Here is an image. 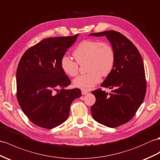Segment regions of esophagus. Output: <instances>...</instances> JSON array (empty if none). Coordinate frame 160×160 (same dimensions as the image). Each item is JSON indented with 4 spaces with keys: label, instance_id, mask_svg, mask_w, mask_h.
<instances>
[{
    "label": "esophagus",
    "instance_id": "esophagus-1",
    "mask_svg": "<svg viewBox=\"0 0 160 160\" xmlns=\"http://www.w3.org/2000/svg\"><path fill=\"white\" fill-rule=\"evenodd\" d=\"M88 93V92L86 91V90H83V89H82V90H81V93H82V95L87 94Z\"/></svg>",
    "mask_w": 160,
    "mask_h": 160
}]
</instances>
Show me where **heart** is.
<instances>
[{
  "label": "heart",
  "instance_id": "b5f03b06",
  "mask_svg": "<svg viewBox=\"0 0 160 160\" xmlns=\"http://www.w3.org/2000/svg\"><path fill=\"white\" fill-rule=\"evenodd\" d=\"M77 61L64 56L61 59V67L67 75L76 76L79 72V64L86 62L88 72L80 75L73 81L76 88L89 90L100 82L102 75H109L113 68L115 53L112 47L107 42L97 40H84L77 45L73 52Z\"/></svg>",
  "mask_w": 160,
  "mask_h": 160
}]
</instances>
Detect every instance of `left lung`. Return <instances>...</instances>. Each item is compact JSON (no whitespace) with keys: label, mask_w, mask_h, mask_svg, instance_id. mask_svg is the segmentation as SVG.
<instances>
[{"label":"left lung","mask_w":160,"mask_h":160,"mask_svg":"<svg viewBox=\"0 0 160 160\" xmlns=\"http://www.w3.org/2000/svg\"><path fill=\"white\" fill-rule=\"evenodd\" d=\"M89 35L106 36L115 53L113 68L101 84V87L112 89V93L108 94L100 88L92 92L96 97L92 115L105 126L118 127L132 119L145 98L147 83L142 57L136 46L117 31Z\"/></svg>","instance_id":"left-lung-1"}]
</instances>
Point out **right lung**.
I'll list each match as a JSON object with an SVG mask.
<instances>
[{"mask_svg": "<svg viewBox=\"0 0 160 160\" xmlns=\"http://www.w3.org/2000/svg\"><path fill=\"white\" fill-rule=\"evenodd\" d=\"M77 37L45 38L19 60L17 99L27 118L38 127L52 129L64 123L72 101L81 96L79 89H64L71 81L61 67L62 58Z\"/></svg>", "mask_w": 160, "mask_h": 160, "instance_id": "1", "label": "right lung"}]
</instances>
